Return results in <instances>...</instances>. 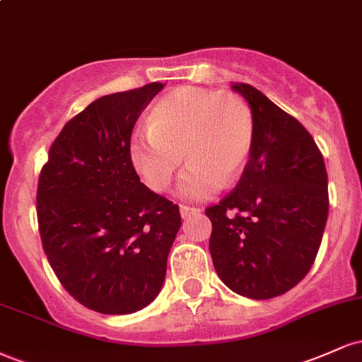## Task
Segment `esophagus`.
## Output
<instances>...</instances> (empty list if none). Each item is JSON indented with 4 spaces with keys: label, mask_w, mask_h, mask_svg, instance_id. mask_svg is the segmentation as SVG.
Here are the masks:
<instances>
[{
    "label": "esophagus",
    "mask_w": 362,
    "mask_h": 362,
    "mask_svg": "<svg viewBox=\"0 0 362 362\" xmlns=\"http://www.w3.org/2000/svg\"><path fill=\"white\" fill-rule=\"evenodd\" d=\"M197 213H201V209H197V207L180 206V214H182V218H184V219L190 218V216H192V214H197Z\"/></svg>",
    "instance_id": "esophagus-1"
}]
</instances>
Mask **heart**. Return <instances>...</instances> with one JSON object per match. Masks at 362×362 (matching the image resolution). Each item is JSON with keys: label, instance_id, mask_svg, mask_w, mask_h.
<instances>
[{"label": "heart", "instance_id": "1", "mask_svg": "<svg viewBox=\"0 0 362 362\" xmlns=\"http://www.w3.org/2000/svg\"><path fill=\"white\" fill-rule=\"evenodd\" d=\"M255 139V120L247 102L230 91L180 86L161 97L148 117V131L129 146L131 163L144 184L167 190L185 160L190 167L178 192L204 201L230 184L247 163Z\"/></svg>", "mask_w": 362, "mask_h": 362}]
</instances>
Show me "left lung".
<instances>
[{"instance_id":"1","label":"left lung","mask_w":362,"mask_h":362,"mask_svg":"<svg viewBox=\"0 0 362 362\" xmlns=\"http://www.w3.org/2000/svg\"><path fill=\"white\" fill-rule=\"evenodd\" d=\"M255 120L250 160L238 184L206 209L219 279L252 300L293 289L308 274L328 216L325 161L293 115L247 83L231 85Z\"/></svg>"}]
</instances>
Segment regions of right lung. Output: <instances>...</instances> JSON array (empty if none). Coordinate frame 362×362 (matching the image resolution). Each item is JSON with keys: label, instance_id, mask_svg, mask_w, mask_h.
I'll use <instances>...</instances> for the list:
<instances>
[{"label": "right lung", "instance_id": "1", "mask_svg": "<svg viewBox=\"0 0 362 362\" xmlns=\"http://www.w3.org/2000/svg\"><path fill=\"white\" fill-rule=\"evenodd\" d=\"M163 83L105 95L66 122L37 187V221L49 264L86 308L129 315L163 286L182 218L141 184L131 134Z\"/></svg>", "mask_w": 362, "mask_h": 362}]
</instances>
